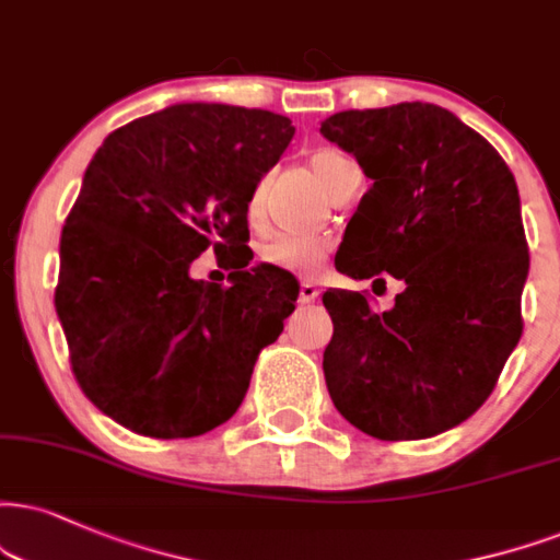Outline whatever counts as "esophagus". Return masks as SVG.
I'll return each instance as SVG.
<instances>
[{
	"label": "esophagus",
	"mask_w": 560,
	"mask_h": 560,
	"mask_svg": "<svg viewBox=\"0 0 560 560\" xmlns=\"http://www.w3.org/2000/svg\"><path fill=\"white\" fill-rule=\"evenodd\" d=\"M316 295H319V288L314 285V282H301V291H299V301L301 303H312L316 301Z\"/></svg>",
	"instance_id": "1"
}]
</instances>
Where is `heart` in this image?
<instances>
[{"instance_id":"b5f03b06","label":"heart","mask_w":560,"mask_h":560,"mask_svg":"<svg viewBox=\"0 0 560 560\" xmlns=\"http://www.w3.org/2000/svg\"><path fill=\"white\" fill-rule=\"evenodd\" d=\"M348 158L335 153V150H319L308 158V168L316 176L324 189L332 195L337 182L345 171L350 168ZM265 197H267V178L254 186L252 195L246 199V220L248 225H259L261 218H265ZM329 257V244L319 236H299V233H291V236H278L267 241L265 246L259 248V261L267 267L282 269V272L303 275V278H312V275L319 272V269L327 265Z\"/></svg>"}]
</instances>
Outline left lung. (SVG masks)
Instances as JSON below:
<instances>
[{"label":"left lung","instance_id":"obj_1","mask_svg":"<svg viewBox=\"0 0 560 560\" xmlns=\"http://www.w3.org/2000/svg\"><path fill=\"white\" fill-rule=\"evenodd\" d=\"M322 135L374 182L337 269L405 282L389 312L365 291L324 293L329 397L374 439L439 436L491 397L522 337L529 254L516 182L486 137L433 103L340 112Z\"/></svg>","mask_w":560,"mask_h":560}]
</instances>
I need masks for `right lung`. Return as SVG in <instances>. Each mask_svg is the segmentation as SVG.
Segmentation results:
<instances>
[{
    "instance_id": "add662e5",
    "label": "right lung",
    "mask_w": 560,
    "mask_h": 560,
    "mask_svg": "<svg viewBox=\"0 0 560 560\" xmlns=\"http://www.w3.org/2000/svg\"><path fill=\"white\" fill-rule=\"evenodd\" d=\"M288 116L178 103L106 137L61 228L54 291L85 397L150 439L202 436L238 410L299 285L252 267L246 199L293 140ZM213 246L231 287L191 281Z\"/></svg>"
}]
</instances>
